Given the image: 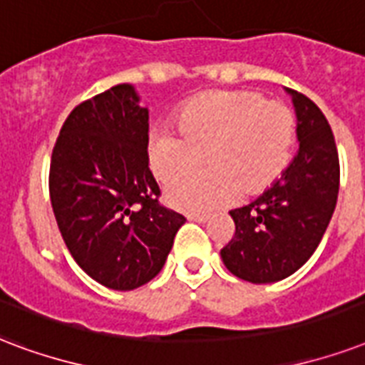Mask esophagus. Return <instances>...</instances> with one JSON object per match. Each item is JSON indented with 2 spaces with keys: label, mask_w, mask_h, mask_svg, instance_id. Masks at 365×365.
I'll use <instances>...</instances> for the list:
<instances>
[{
  "label": "esophagus",
  "mask_w": 365,
  "mask_h": 365,
  "mask_svg": "<svg viewBox=\"0 0 365 365\" xmlns=\"http://www.w3.org/2000/svg\"><path fill=\"white\" fill-rule=\"evenodd\" d=\"M189 220H193V222H199V224H202V222H208L210 220V216L208 214H187Z\"/></svg>",
  "instance_id": "obj_1"
}]
</instances>
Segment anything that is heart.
<instances>
[{"mask_svg": "<svg viewBox=\"0 0 365 365\" xmlns=\"http://www.w3.org/2000/svg\"><path fill=\"white\" fill-rule=\"evenodd\" d=\"M297 118L287 103L250 90L208 91L187 101L178 130H155L149 147L153 172L170 183L205 164L210 170L168 189L183 210H210L237 193L255 197L274 185L293 158Z\"/></svg>", "mask_w": 365, "mask_h": 365, "instance_id": "1", "label": "heart"}]
</instances>
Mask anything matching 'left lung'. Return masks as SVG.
Here are the masks:
<instances>
[{"instance_id": "8db88e82", "label": "left lung", "mask_w": 365, "mask_h": 365, "mask_svg": "<svg viewBox=\"0 0 365 365\" xmlns=\"http://www.w3.org/2000/svg\"><path fill=\"white\" fill-rule=\"evenodd\" d=\"M289 93L299 118V153L257 201L230 210L235 233L220 250L226 268L250 283L294 274L318 249L337 205L341 168L329 122L308 97Z\"/></svg>"}]
</instances>
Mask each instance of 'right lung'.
<instances>
[{
  "label": "right lung",
  "mask_w": 365,
  "mask_h": 365,
  "mask_svg": "<svg viewBox=\"0 0 365 365\" xmlns=\"http://www.w3.org/2000/svg\"><path fill=\"white\" fill-rule=\"evenodd\" d=\"M132 86L82 101L61 128L49 197L66 249L91 279L116 291L163 269L182 214L160 202L149 170V113Z\"/></svg>",
  "instance_id": "1"
}]
</instances>
